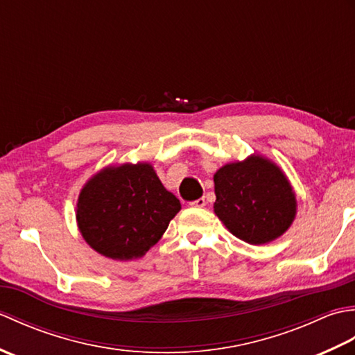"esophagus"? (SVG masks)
<instances>
[{
	"label": "esophagus",
	"instance_id": "obj_1",
	"mask_svg": "<svg viewBox=\"0 0 355 355\" xmlns=\"http://www.w3.org/2000/svg\"><path fill=\"white\" fill-rule=\"evenodd\" d=\"M192 207H205L206 206V200L205 198H198L191 202Z\"/></svg>",
	"mask_w": 355,
	"mask_h": 355
}]
</instances>
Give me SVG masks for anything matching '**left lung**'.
Returning <instances> with one entry per match:
<instances>
[{
    "instance_id": "left-lung-1",
    "label": "left lung",
    "mask_w": 355,
    "mask_h": 355,
    "mask_svg": "<svg viewBox=\"0 0 355 355\" xmlns=\"http://www.w3.org/2000/svg\"><path fill=\"white\" fill-rule=\"evenodd\" d=\"M214 210L232 235L261 245L288 230L296 216V195L277 164L253 154L227 163L214 175Z\"/></svg>"
}]
</instances>
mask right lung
Segmentation results:
<instances>
[{"label":"right lung","instance_id":"right-lung-1","mask_svg":"<svg viewBox=\"0 0 355 355\" xmlns=\"http://www.w3.org/2000/svg\"><path fill=\"white\" fill-rule=\"evenodd\" d=\"M182 205L149 163L107 166L88 180L76 220L87 244L107 258H141L158 243Z\"/></svg>","mask_w":355,"mask_h":355}]
</instances>
